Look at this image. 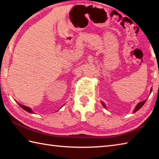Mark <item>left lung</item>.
<instances>
[{
    "label": "left lung",
    "mask_w": 159,
    "mask_h": 159,
    "mask_svg": "<svg viewBox=\"0 0 159 159\" xmlns=\"http://www.w3.org/2000/svg\"><path fill=\"white\" fill-rule=\"evenodd\" d=\"M152 88H151V89H150V93L152 92ZM146 100H145L144 101H142V102L138 103L137 105L135 107V108H134V111H133V113H135V112H137V111L138 110H139V109H141V108L143 106V104H145V102H146ZM102 105H103V107H104V108H107V107H106L105 104H104V103H103V102H102Z\"/></svg>",
    "instance_id": "8db88e82"
}]
</instances>
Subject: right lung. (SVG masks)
I'll use <instances>...</instances> for the list:
<instances>
[{
    "mask_svg": "<svg viewBox=\"0 0 159 159\" xmlns=\"http://www.w3.org/2000/svg\"><path fill=\"white\" fill-rule=\"evenodd\" d=\"M18 104L20 105V107H22L24 110H25L26 111H27V112H29L30 113H33V111L31 110V108H29L28 107H26V106H24V105H22V104H20L19 103H18Z\"/></svg>",
    "mask_w": 159,
    "mask_h": 159,
    "instance_id": "add662e5",
    "label": "right lung"
}]
</instances>
